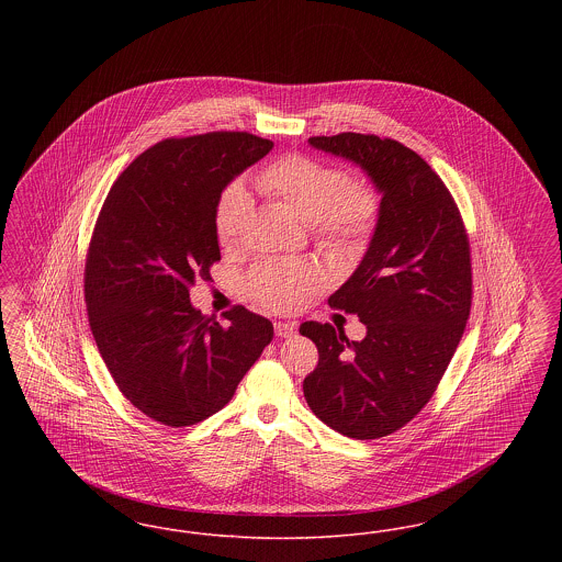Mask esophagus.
<instances>
[{
	"mask_svg": "<svg viewBox=\"0 0 562 562\" xmlns=\"http://www.w3.org/2000/svg\"><path fill=\"white\" fill-rule=\"evenodd\" d=\"M294 324L291 322H276V335L286 339V337H293Z\"/></svg>",
	"mask_w": 562,
	"mask_h": 562,
	"instance_id": "esophagus-1",
	"label": "esophagus"
}]
</instances>
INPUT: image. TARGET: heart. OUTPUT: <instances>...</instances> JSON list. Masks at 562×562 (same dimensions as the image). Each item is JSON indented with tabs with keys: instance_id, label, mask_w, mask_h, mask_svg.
I'll use <instances>...</instances> for the list:
<instances>
[{
	"instance_id": "b5f03b06",
	"label": "heart",
	"mask_w": 562,
	"mask_h": 562,
	"mask_svg": "<svg viewBox=\"0 0 562 562\" xmlns=\"http://www.w3.org/2000/svg\"><path fill=\"white\" fill-rule=\"evenodd\" d=\"M255 188L286 204L301 221L314 223L322 246L337 259H353L373 232L379 200L373 188L351 181L330 164L310 156H286L255 177ZM250 213V195L234 183L218 198L214 229L221 246L240 240ZM248 293L271 310L294 307L321 286V273L307 263H269L248 276Z\"/></svg>"
}]
</instances>
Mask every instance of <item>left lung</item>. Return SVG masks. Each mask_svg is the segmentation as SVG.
Segmentation results:
<instances>
[{
  "instance_id": "1",
  "label": "left lung",
  "mask_w": 562,
  "mask_h": 562,
  "mask_svg": "<svg viewBox=\"0 0 562 562\" xmlns=\"http://www.w3.org/2000/svg\"><path fill=\"white\" fill-rule=\"evenodd\" d=\"M314 149L362 168L381 193L373 238L328 305L358 314L362 341L303 322L318 367L303 381L328 428L373 440L406 426L447 371L472 305L470 241L454 200L422 156L374 134L312 136Z\"/></svg>"
}]
</instances>
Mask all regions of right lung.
Returning a JSON list of instances; mask_svg holds the SVG:
<instances>
[{
  "label": "right lung",
  "mask_w": 562,
  "mask_h": 562,
  "mask_svg": "<svg viewBox=\"0 0 562 562\" xmlns=\"http://www.w3.org/2000/svg\"><path fill=\"white\" fill-rule=\"evenodd\" d=\"M271 147L248 133L161 140L117 177L97 218L83 280L90 328L120 392L164 426L221 411L273 339V324L241 305L221 326L189 301L221 259L223 189Z\"/></svg>",
  "instance_id": "1"
}]
</instances>
